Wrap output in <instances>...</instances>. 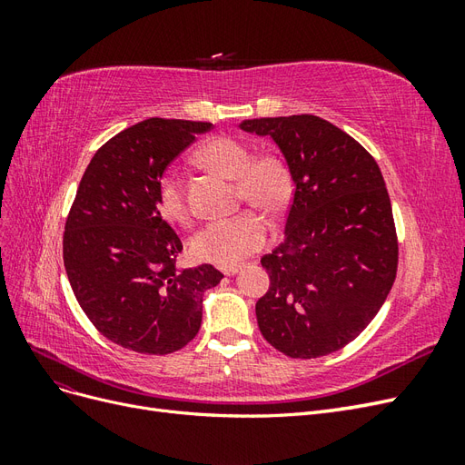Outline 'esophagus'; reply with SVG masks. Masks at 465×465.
Masks as SVG:
<instances>
[{"label": "esophagus", "mask_w": 465, "mask_h": 465, "mask_svg": "<svg viewBox=\"0 0 465 465\" xmlns=\"http://www.w3.org/2000/svg\"><path fill=\"white\" fill-rule=\"evenodd\" d=\"M223 273L227 275V277H231V275H236V273H238V267H236V265H232V267H224Z\"/></svg>", "instance_id": "esophagus-1"}]
</instances>
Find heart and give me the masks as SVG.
Returning a JSON list of instances; mask_svg holds the SVG:
<instances>
[{
    "label": "heart",
    "mask_w": 465,
    "mask_h": 465,
    "mask_svg": "<svg viewBox=\"0 0 465 465\" xmlns=\"http://www.w3.org/2000/svg\"><path fill=\"white\" fill-rule=\"evenodd\" d=\"M200 159L224 176L234 178L241 200L267 213L283 209L291 198L292 180L287 161L267 151L254 157L252 147L231 135H217L200 149ZM157 207L161 215L178 224L192 219L182 178L168 171L157 184ZM267 223L256 211H241L232 217L207 223L190 241V254L205 263L232 267L263 248Z\"/></svg>",
    "instance_id": "heart-1"
}]
</instances>
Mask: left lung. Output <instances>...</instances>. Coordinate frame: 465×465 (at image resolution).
I'll return each instance as SVG.
<instances>
[{"instance_id":"left-lung-1","label":"left lung","mask_w":465,"mask_h":465,"mask_svg":"<svg viewBox=\"0 0 465 465\" xmlns=\"http://www.w3.org/2000/svg\"><path fill=\"white\" fill-rule=\"evenodd\" d=\"M294 195L285 236L262 258L270 289L256 302L262 335L292 359L335 353L369 326L398 272V236L382 173L353 137L312 114L256 118Z\"/></svg>"}]
</instances>
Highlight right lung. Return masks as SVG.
I'll list each match as a JSON object with an SVG mask.
<instances>
[{"instance_id": "add662e5", "label": "right lung", "mask_w": 465, "mask_h": 465, "mask_svg": "<svg viewBox=\"0 0 465 465\" xmlns=\"http://www.w3.org/2000/svg\"><path fill=\"white\" fill-rule=\"evenodd\" d=\"M213 128L149 118L94 153L64 232V263L83 312L110 341L143 355L188 345L202 326L203 294L223 273L178 270L182 242L157 207L166 166Z\"/></svg>"}]
</instances>
